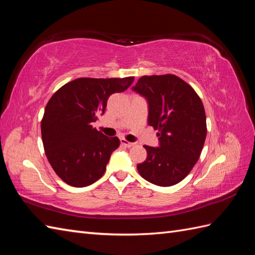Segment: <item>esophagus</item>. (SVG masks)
Returning <instances> with one entry per match:
<instances>
[{"instance_id": "obj_1", "label": "esophagus", "mask_w": 255, "mask_h": 255, "mask_svg": "<svg viewBox=\"0 0 255 255\" xmlns=\"http://www.w3.org/2000/svg\"><path fill=\"white\" fill-rule=\"evenodd\" d=\"M121 142H122V144H123V145H125V147H127V148H130V147H132V145H134V142L128 141V140L124 139V138H122V139H121Z\"/></svg>"}]
</instances>
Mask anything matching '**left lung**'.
Masks as SVG:
<instances>
[{
  "label": "left lung",
  "instance_id": "8db88e82",
  "mask_svg": "<svg viewBox=\"0 0 255 255\" xmlns=\"http://www.w3.org/2000/svg\"><path fill=\"white\" fill-rule=\"evenodd\" d=\"M132 91L148 103V124L159 130V147L143 145L147 159L137 165L144 180L158 186L180 183L192 171L207 133L202 101L176 75H144Z\"/></svg>",
  "mask_w": 255,
  "mask_h": 255
}]
</instances>
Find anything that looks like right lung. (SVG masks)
Wrapping results in <instances>:
<instances>
[{"label":"right lung","instance_id":"right-lung-1","mask_svg":"<svg viewBox=\"0 0 255 255\" xmlns=\"http://www.w3.org/2000/svg\"><path fill=\"white\" fill-rule=\"evenodd\" d=\"M132 82L133 77L81 78L51 96L41 121V137L47 159L63 182L85 187L104 174L119 139L106 137L92 125L105 113L108 97Z\"/></svg>","mask_w":255,"mask_h":255}]
</instances>
